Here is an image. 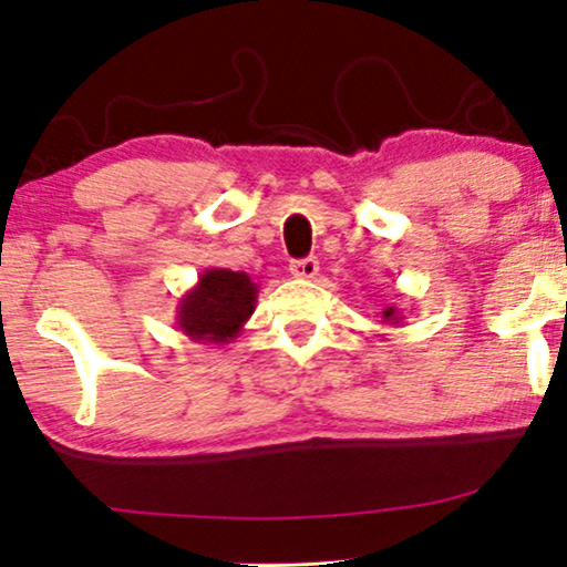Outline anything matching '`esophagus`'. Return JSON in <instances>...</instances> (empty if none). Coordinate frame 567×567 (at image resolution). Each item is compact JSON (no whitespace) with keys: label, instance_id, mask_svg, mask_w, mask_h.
Segmentation results:
<instances>
[{"label":"esophagus","instance_id":"34e87169","mask_svg":"<svg viewBox=\"0 0 567 567\" xmlns=\"http://www.w3.org/2000/svg\"><path fill=\"white\" fill-rule=\"evenodd\" d=\"M289 270H291L293 278H305V281H309V278H315L317 274H320V262H317L315 258L293 260Z\"/></svg>","mask_w":567,"mask_h":567}]
</instances>
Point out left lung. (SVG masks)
I'll return each mask as SVG.
<instances>
[{
  "mask_svg": "<svg viewBox=\"0 0 567 567\" xmlns=\"http://www.w3.org/2000/svg\"><path fill=\"white\" fill-rule=\"evenodd\" d=\"M382 322L386 324H400L402 322V309L398 307H386L382 312Z\"/></svg>",
  "mask_w": 567,
  "mask_h": 567,
  "instance_id": "1",
  "label": "left lung"
}]
</instances>
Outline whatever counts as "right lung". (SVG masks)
Instances as JSON below:
<instances>
[{
    "mask_svg": "<svg viewBox=\"0 0 567 567\" xmlns=\"http://www.w3.org/2000/svg\"><path fill=\"white\" fill-rule=\"evenodd\" d=\"M258 305V284L245 270L208 268L177 301V328L196 343L227 346Z\"/></svg>",
    "mask_w": 567,
    "mask_h": 567,
    "instance_id": "1",
    "label": "right lung"
}]
</instances>
